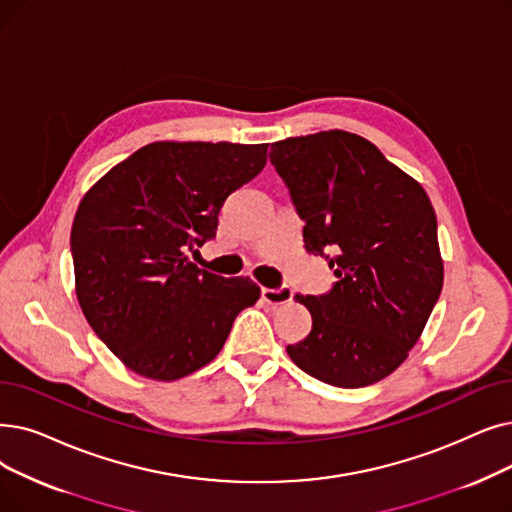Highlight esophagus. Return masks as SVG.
Masks as SVG:
<instances>
[{"instance_id": "esophagus-1", "label": "esophagus", "mask_w": 512, "mask_h": 512, "mask_svg": "<svg viewBox=\"0 0 512 512\" xmlns=\"http://www.w3.org/2000/svg\"><path fill=\"white\" fill-rule=\"evenodd\" d=\"M261 299L272 305V307H280V305H286L291 303L293 299V291L288 286H280V288H263L261 291Z\"/></svg>"}]
</instances>
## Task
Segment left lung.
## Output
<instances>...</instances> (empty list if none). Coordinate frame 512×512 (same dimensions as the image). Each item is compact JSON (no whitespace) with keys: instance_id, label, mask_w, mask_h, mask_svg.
Listing matches in <instances>:
<instances>
[{"instance_id":"obj_1","label":"left lung","mask_w":512,"mask_h":512,"mask_svg":"<svg viewBox=\"0 0 512 512\" xmlns=\"http://www.w3.org/2000/svg\"><path fill=\"white\" fill-rule=\"evenodd\" d=\"M309 253H328L337 282L295 299L311 332L288 345L314 379L358 389L404 364L443 286L437 217L427 192L355 133L330 129L272 144Z\"/></svg>"}]
</instances>
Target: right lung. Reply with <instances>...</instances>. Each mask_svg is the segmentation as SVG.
<instances>
[{
    "instance_id": "1",
    "label": "right lung",
    "mask_w": 512,
    "mask_h": 512,
    "mask_svg": "<svg viewBox=\"0 0 512 512\" xmlns=\"http://www.w3.org/2000/svg\"><path fill=\"white\" fill-rule=\"evenodd\" d=\"M265 163L268 144L152 142L85 192L71 230L77 299L131 372L169 383L207 366L257 303L251 278L211 274L188 253Z\"/></svg>"
}]
</instances>
